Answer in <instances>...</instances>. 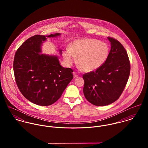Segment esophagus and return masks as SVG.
Here are the masks:
<instances>
[{"label": "esophagus", "mask_w": 148, "mask_h": 148, "mask_svg": "<svg viewBox=\"0 0 148 148\" xmlns=\"http://www.w3.org/2000/svg\"><path fill=\"white\" fill-rule=\"evenodd\" d=\"M73 73V77H74V78H76V77H79V75H78L76 72H74Z\"/></svg>", "instance_id": "1"}]
</instances>
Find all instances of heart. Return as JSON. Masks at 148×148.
<instances>
[{
  "mask_svg": "<svg viewBox=\"0 0 148 148\" xmlns=\"http://www.w3.org/2000/svg\"><path fill=\"white\" fill-rule=\"evenodd\" d=\"M109 49L107 44L97 40L86 39L76 40L71 48H66L63 58L68 65L76 62L86 72L96 70L101 66L108 56Z\"/></svg>",
  "mask_w": 148,
  "mask_h": 148,
  "instance_id": "heart-1",
  "label": "heart"
}]
</instances>
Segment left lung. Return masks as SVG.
Wrapping results in <instances>:
<instances>
[{"instance_id":"1","label":"left lung","mask_w":148,"mask_h":148,"mask_svg":"<svg viewBox=\"0 0 148 148\" xmlns=\"http://www.w3.org/2000/svg\"><path fill=\"white\" fill-rule=\"evenodd\" d=\"M108 39L111 49L104 63L83 75L85 97L95 106H107L118 100L130 75V64L125 48L117 40Z\"/></svg>"}]
</instances>
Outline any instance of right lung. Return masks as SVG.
<instances>
[{
    "label": "right lung",
    "instance_id": "1",
    "mask_svg": "<svg viewBox=\"0 0 148 148\" xmlns=\"http://www.w3.org/2000/svg\"><path fill=\"white\" fill-rule=\"evenodd\" d=\"M59 35H34L23 42L15 55L13 67L16 84L27 100L38 106L55 103L73 77V70L62 66L58 56L40 53L47 37Z\"/></svg>",
    "mask_w": 148,
    "mask_h": 148
}]
</instances>
